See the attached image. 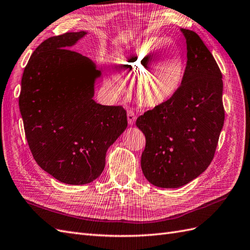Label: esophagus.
<instances>
[{"label":"esophagus","mask_w":250,"mask_h":250,"mask_svg":"<svg viewBox=\"0 0 250 250\" xmlns=\"http://www.w3.org/2000/svg\"><path fill=\"white\" fill-rule=\"evenodd\" d=\"M136 119H137V117H136V114H134L133 110H131V109H128V110H127V120H128V124H129V125H133V124H134V122H136Z\"/></svg>","instance_id":"obj_1"}]
</instances>
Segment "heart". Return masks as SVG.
<instances>
[{
  "instance_id": "heart-1",
  "label": "heart",
  "mask_w": 250,
  "mask_h": 250,
  "mask_svg": "<svg viewBox=\"0 0 250 250\" xmlns=\"http://www.w3.org/2000/svg\"><path fill=\"white\" fill-rule=\"evenodd\" d=\"M166 39L153 38L142 42L116 58V63L136 77L134 92L139 102L148 107L163 104L178 91L185 73V58L178 47L164 57L161 52L168 45ZM119 91L121 88L116 86Z\"/></svg>"
}]
</instances>
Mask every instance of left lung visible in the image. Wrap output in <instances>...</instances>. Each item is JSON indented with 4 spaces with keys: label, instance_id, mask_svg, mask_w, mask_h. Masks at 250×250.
<instances>
[{
    "label": "left lung",
    "instance_id": "left-lung-1",
    "mask_svg": "<svg viewBox=\"0 0 250 250\" xmlns=\"http://www.w3.org/2000/svg\"><path fill=\"white\" fill-rule=\"evenodd\" d=\"M181 31L186 39L187 63L180 88L136 122L146 138L142 171L161 188L184 186L206 170L225 119L217 62L197 33Z\"/></svg>",
    "mask_w": 250,
    "mask_h": 250
}]
</instances>
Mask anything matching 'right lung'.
Returning <instances> with one entry per match:
<instances>
[{"instance_id": "right-lung-1", "label": "right lung", "mask_w": 250, "mask_h": 250, "mask_svg": "<svg viewBox=\"0 0 250 250\" xmlns=\"http://www.w3.org/2000/svg\"><path fill=\"white\" fill-rule=\"evenodd\" d=\"M86 31L51 37L27 63L19 97L20 111L33 158L65 184L99 178L107 149L127 127L126 110L93 100L101 71L90 59L70 50Z\"/></svg>"}]
</instances>
